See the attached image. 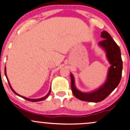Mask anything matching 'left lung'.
Instances as JSON below:
<instances>
[{"label":"left lung","instance_id":"8db88e82","mask_svg":"<svg viewBox=\"0 0 130 130\" xmlns=\"http://www.w3.org/2000/svg\"><path fill=\"white\" fill-rule=\"evenodd\" d=\"M101 37L104 39L99 42V44L105 50L111 66L108 71L107 80L105 84L98 90L91 93H83L78 90L75 87L74 77L71 74V89L74 95L82 101L99 102L113 91L120 82L122 74L123 61L121 57L120 47L113 40L108 32L103 31L101 33Z\"/></svg>","mask_w":130,"mask_h":130}]
</instances>
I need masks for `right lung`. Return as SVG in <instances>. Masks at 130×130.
<instances>
[{
  "label": "right lung",
  "mask_w": 130,
  "mask_h": 130,
  "mask_svg": "<svg viewBox=\"0 0 130 130\" xmlns=\"http://www.w3.org/2000/svg\"><path fill=\"white\" fill-rule=\"evenodd\" d=\"M5 76H6V77H7V80H8V82H9V86H10V87L11 90H12V91L13 92V93H15V94H16V95H19V96H20V97H22V98H23V99H25V100H28V101H31V102H38V101H41V100H44V99H46L47 97H48V95H50V92H51V90H50V92H49L48 94H47L45 96V97H43V98H41V99H28V98H26V97H23V96H21V95H19V94H18V93H17L15 92L14 91V90H13V89H12V87H11L10 84V83H9V80H8V79H7V75H6V69H5Z\"/></svg>",
  "instance_id": "right-lung-1"
}]
</instances>
